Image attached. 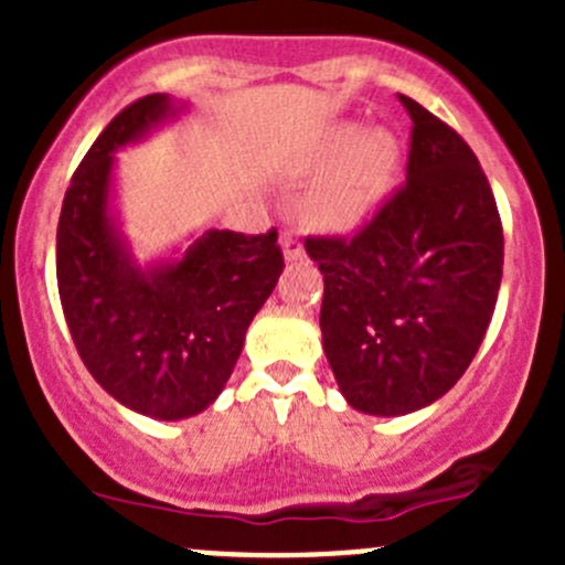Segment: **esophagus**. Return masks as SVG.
<instances>
[{"mask_svg": "<svg viewBox=\"0 0 565 565\" xmlns=\"http://www.w3.org/2000/svg\"><path fill=\"white\" fill-rule=\"evenodd\" d=\"M281 248H284V259H289V262H298V259H303V256H306L303 241H300L298 235H292V232H284Z\"/></svg>", "mask_w": 565, "mask_h": 565, "instance_id": "obj_1", "label": "esophagus"}]
</instances>
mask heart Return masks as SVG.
I'll return each mask as SVG.
<instances>
[{"instance_id":"1","label":"heart","mask_w":565,"mask_h":565,"mask_svg":"<svg viewBox=\"0 0 565 565\" xmlns=\"http://www.w3.org/2000/svg\"><path fill=\"white\" fill-rule=\"evenodd\" d=\"M319 163L335 167L309 193L303 218L317 230L344 232L361 224L388 191L398 167V141L385 128L361 134L355 125H339L324 136Z\"/></svg>"}]
</instances>
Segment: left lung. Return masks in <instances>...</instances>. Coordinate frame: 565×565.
I'll use <instances>...</instances> for the list:
<instances>
[{"label":"left lung","instance_id":"left-lung-1","mask_svg":"<svg viewBox=\"0 0 565 565\" xmlns=\"http://www.w3.org/2000/svg\"><path fill=\"white\" fill-rule=\"evenodd\" d=\"M407 180L355 235H309L324 355L369 415L437 402L476 358L503 278V224L476 152L407 95Z\"/></svg>","mask_w":565,"mask_h":565}]
</instances>
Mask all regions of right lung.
<instances>
[{"label":"right lung","instance_id":"add662e5","mask_svg":"<svg viewBox=\"0 0 565 565\" xmlns=\"http://www.w3.org/2000/svg\"><path fill=\"white\" fill-rule=\"evenodd\" d=\"M172 111L167 95L125 106L73 172L56 226V287L84 366L108 396L161 420L215 402L284 270L276 230H213L172 265H130L108 218L111 152Z\"/></svg>","mask_w":565,"mask_h":565}]
</instances>
